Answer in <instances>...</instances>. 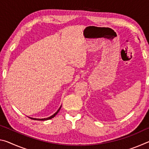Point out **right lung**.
I'll list each match as a JSON object with an SVG mask.
<instances>
[{"instance_id": "1", "label": "right lung", "mask_w": 149, "mask_h": 149, "mask_svg": "<svg viewBox=\"0 0 149 149\" xmlns=\"http://www.w3.org/2000/svg\"><path fill=\"white\" fill-rule=\"evenodd\" d=\"M62 107V106H61ZM61 107H60V108H59V109L57 111H56V112H55L54 114H53V115H52L51 116H50V117H49V118H42V119H39V118H30L29 117V118H31V119H32V120H39V121H44V120H50V119H52V118H54L55 116H56L57 114H58V112H59V110H60V108H61Z\"/></svg>"}]
</instances>
